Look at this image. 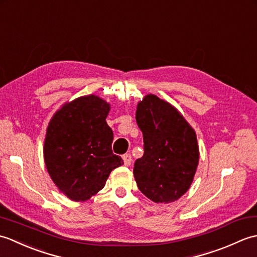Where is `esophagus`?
Instances as JSON below:
<instances>
[{
	"label": "esophagus",
	"instance_id": "esophagus-1",
	"mask_svg": "<svg viewBox=\"0 0 257 257\" xmlns=\"http://www.w3.org/2000/svg\"><path fill=\"white\" fill-rule=\"evenodd\" d=\"M122 159H123V163L124 166H130L132 165V161H133V158H132V155L130 154H125L122 156Z\"/></svg>",
	"mask_w": 257,
	"mask_h": 257
}]
</instances>
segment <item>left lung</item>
I'll return each mask as SVG.
<instances>
[{
  "instance_id": "left-lung-1",
  "label": "left lung",
  "mask_w": 257,
  "mask_h": 257,
  "mask_svg": "<svg viewBox=\"0 0 257 257\" xmlns=\"http://www.w3.org/2000/svg\"><path fill=\"white\" fill-rule=\"evenodd\" d=\"M136 120L145 150L135 162L136 182L151 201L171 203L193 181L199 163L195 132L176 107L152 94L138 102Z\"/></svg>"
}]
</instances>
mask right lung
<instances>
[{
    "label": "right lung",
    "instance_id": "right-lung-1",
    "mask_svg": "<svg viewBox=\"0 0 257 257\" xmlns=\"http://www.w3.org/2000/svg\"><path fill=\"white\" fill-rule=\"evenodd\" d=\"M110 105L95 95L76 98L48 123L44 160L58 190L73 201H86L105 187L109 174L123 165L112 154L113 134L106 122Z\"/></svg>",
    "mask_w": 257,
    "mask_h": 257
}]
</instances>
